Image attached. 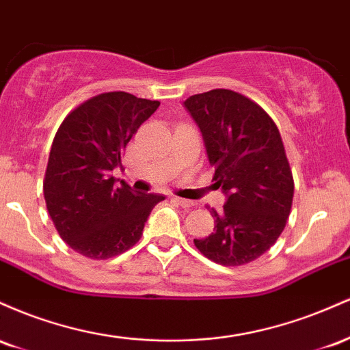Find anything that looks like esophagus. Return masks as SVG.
Returning <instances> with one entry per match:
<instances>
[{"label": "esophagus", "instance_id": "34e87169", "mask_svg": "<svg viewBox=\"0 0 350 350\" xmlns=\"http://www.w3.org/2000/svg\"><path fill=\"white\" fill-rule=\"evenodd\" d=\"M174 200H176V202L179 204L180 207H192V206H196V202H194V200L183 199V198H174Z\"/></svg>", "mask_w": 350, "mask_h": 350}]
</instances>
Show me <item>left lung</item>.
<instances>
[{
  "mask_svg": "<svg viewBox=\"0 0 350 350\" xmlns=\"http://www.w3.org/2000/svg\"><path fill=\"white\" fill-rule=\"evenodd\" d=\"M184 108L227 198L222 212L211 211L214 232L194 245L224 267L250 263L278 240L291 211L295 184L278 128L262 107L226 88L192 95Z\"/></svg>",
  "mask_w": 350,
  "mask_h": 350,
  "instance_id": "left-lung-1",
  "label": "left lung"
}]
</instances>
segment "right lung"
<instances>
[{
  "label": "right lung",
  "instance_id": "obj_1",
  "mask_svg": "<svg viewBox=\"0 0 350 350\" xmlns=\"http://www.w3.org/2000/svg\"><path fill=\"white\" fill-rule=\"evenodd\" d=\"M156 100L108 92L67 115L52 142L44 199L60 239L72 250L107 260L138 242L161 194L115 187L113 170L138 128L158 110Z\"/></svg>",
  "mask_w": 350,
  "mask_h": 350
}]
</instances>
